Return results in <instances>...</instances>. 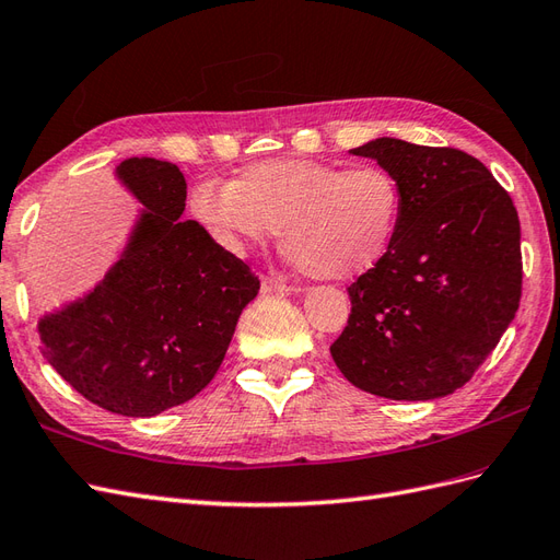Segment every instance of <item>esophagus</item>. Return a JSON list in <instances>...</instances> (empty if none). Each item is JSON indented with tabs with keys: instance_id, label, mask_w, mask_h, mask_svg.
I'll use <instances>...</instances> for the list:
<instances>
[{
	"instance_id": "34e87169",
	"label": "esophagus",
	"mask_w": 560,
	"mask_h": 560,
	"mask_svg": "<svg viewBox=\"0 0 560 560\" xmlns=\"http://www.w3.org/2000/svg\"><path fill=\"white\" fill-rule=\"evenodd\" d=\"M260 289H262V293H283V291H291L293 285L285 283L283 277H275V275H271V277H262Z\"/></svg>"
}]
</instances>
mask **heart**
<instances>
[{
	"mask_svg": "<svg viewBox=\"0 0 560 560\" xmlns=\"http://www.w3.org/2000/svg\"><path fill=\"white\" fill-rule=\"evenodd\" d=\"M191 212L229 250L281 228V250L307 277L346 281L388 250L402 189L381 165L340 167L285 158L248 165L232 184H198Z\"/></svg>",
	"mask_w": 560,
	"mask_h": 560,
	"instance_id": "1",
	"label": "heart"
}]
</instances>
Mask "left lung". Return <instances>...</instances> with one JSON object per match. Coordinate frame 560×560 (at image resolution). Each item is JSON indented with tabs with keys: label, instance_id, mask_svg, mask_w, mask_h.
I'll return each instance as SVG.
<instances>
[{
	"label": "left lung",
	"instance_id": "8db88e82",
	"mask_svg": "<svg viewBox=\"0 0 560 560\" xmlns=\"http://www.w3.org/2000/svg\"><path fill=\"white\" fill-rule=\"evenodd\" d=\"M393 172L402 212L388 250L348 293L331 357L357 388L405 402L452 395L521 303V222L478 158L381 137L352 149Z\"/></svg>",
	"mask_w": 560,
	"mask_h": 560
}]
</instances>
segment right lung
Returning <instances> with one entry per match:
<instances>
[{
    "instance_id": "obj_1",
    "label": "right lung",
    "mask_w": 560,
    "mask_h": 560,
    "mask_svg": "<svg viewBox=\"0 0 560 560\" xmlns=\"http://www.w3.org/2000/svg\"><path fill=\"white\" fill-rule=\"evenodd\" d=\"M116 177L141 210L92 291L39 319L42 354L90 402L155 417L218 374L243 307L260 291L250 267L203 226L182 220L177 165L127 158Z\"/></svg>"
}]
</instances>
